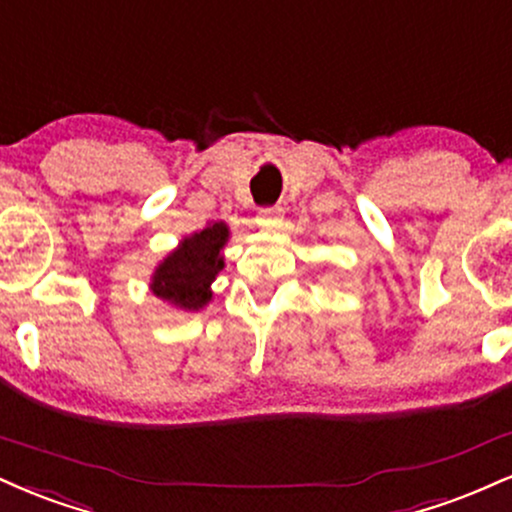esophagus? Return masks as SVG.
Wrapping results in <instances>:
<instances>
[{"label": "esophagus", "instance_id": "1", "mask_svg": "<svg viewBox=\"0 0 512 512\" xmlns=\"http://www.w3.org/2000/svg\"><path fill=\"white\" fill-rule=\"evenodd\" d=\"M257 226H262V229H279L281 221H283V212L279 207H269V209H260V214H257Z\"/></svg>", "mask_w": 512, "mask_h": 512}]
</instances>
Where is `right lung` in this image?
I'll return each instance as SVG.
<instances>
[{"mask_svg":"<svg viewBox=\"0 0 512 512\" xmlns=\"http://www.w3.org/2000/svg\"><path fill=\"white\" fill-rule=\"evenodd\" d=\"M229 238L226 221H209L205 229L181 238L152 272L150 291L176 310L200 312L212 300V283L224 269L221 250Z\"/></svg>","mask_w":512,"mask_h":512,"instance_id":"1","label":"right lung"}]
</instances>
